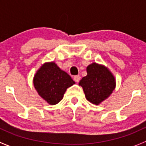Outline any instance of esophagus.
<instances>
[{
    "mask_svg": "<svg viewBox=\"0 0 146 146\" xmlns=\"http://www.w3.org/2000/svg\"><path fill=\"white\" fill-rule=\"evenodd\" d=\"M80 80V75H76L74 77V80L76 82H79Z\"/></svg>",
    "mask_w": 146,
    "mask_h": 146,
    "instance_id": "obj_1",
    "label": "esophagus"
}]
</instances>
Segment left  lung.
Masks as SVG:
<instances>
[{
  "label": "left lung",
  "instance_id": "8db88e82",
  "mask_svg": "<svg viewBox=\"0 0 146 146\" xmlns=\"http://www.w3.org/2000/svg\"><path fill=\"white\" fill-rule=\"evenodd\" d=\"M87 75L79 85L83 88L88 101L99 104L109 97L115 87L113 74L104 66L93 63L87 67Z\"/></svg>",
  "mask_w": 146,
  "mask_h": 146
}]
</instances>
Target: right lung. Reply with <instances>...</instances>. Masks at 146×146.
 <instances>
[{"label": "right lung", "mask_w": 146, "mask_h": 146, "mask_svg": "<svg viewBox=\"0 0 146 146\" xmlns=\"http://www.w3.org/2000/svg\"><path fill=\"white\" fill-rule=\"evenodd\" d=\"M74 83L72 77L54 62L42 65L33 78V85L39 96L52 105L58 104L66 89Z\"/></svg>", "instance_id": "1"}]
</instances>
